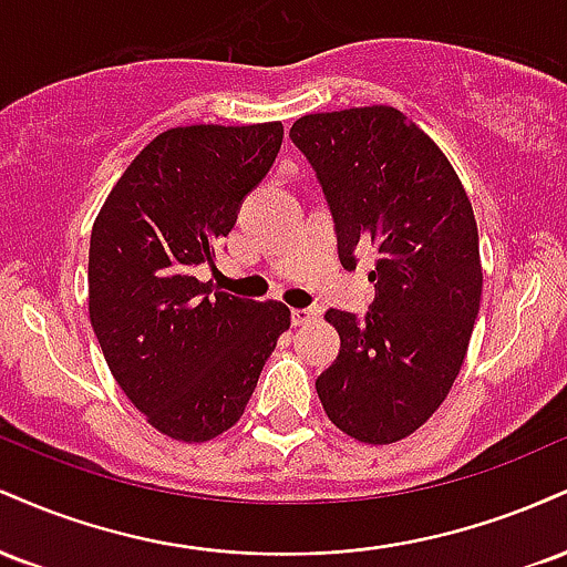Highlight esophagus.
Listing matches in <instances>:
<instances>
[{"label": "esophagus", "instance_id": "obj_1", "mask_svg": "<svg viewBox=\"0 0 567 567\" xmlns=\"http://www.w3.org/2000/svg\"><path fill=\"white\" fill-rule=\"evenodd\" d=\"M292 324H298V328H301V324H311V322H317V317H320V309H317V306H306V309H292Z\"/></svg>", "mask_w": 567, "mask_h": 567}]
</instances>
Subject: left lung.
Returning a JSON list of instances; mask_svg holds the SVG:
<instances>
[{
    "mask_svg": "<svg viewBox=\"0 0 567 567\" xmlns=\"http://www.w3.org/2000/svg\"><path fill=\"white\" fill-rule=\"evenodd\" d=\"M290 141L320 181L343 269H357L362 247L379 252L368 315H324L341 351L317 394L349 437L396 442L442 405L470 347L483 296L470 197L434 141L392 106L301 116Z\"/></svg>",
    "mask_w": 567,
    "mask_h": 567,
    "instance_id": "left-lung-1",
    "label": "left lung"
}]
</instances>
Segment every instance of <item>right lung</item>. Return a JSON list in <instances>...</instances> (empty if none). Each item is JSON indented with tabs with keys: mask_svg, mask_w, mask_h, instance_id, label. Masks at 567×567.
<instances>
[{
	"mask_svg": "<svg viewBox=\"0 0 567 567\" xmlns=\"http://www.w3.org/2000/svg\"><path fill=\"white\" fill-rule=\"evenodd\" d=\"M282 125L173 127L116 181L90 234V322L109 370L162 434L205 442L245 413L290 309L199 282L275 165Z\"/></svg>",
	"mask_w": 567,
	"mask_h": 567,
	"instance_id": "obj_1",
	"label": "right lung"
}]
</instances>
